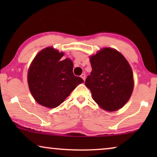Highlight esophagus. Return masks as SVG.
Returning <instances> with one entry per match:
<instances>
[{"instance_id": "34e87169", "label": "esophagus", "mask_w": 157, "mask_h": 157, "mask_svg": "<svg viewBox=\"0 0 157 157\" xmlns=\"http://www.w3.org/2000/svg\"><path fill=\"white\" fill-rule=\"evenodd\" d=\"M81 78H83V80L85 81V79H86V75L84 74H82L81 75Z\"/></svg>"}]
</instances>
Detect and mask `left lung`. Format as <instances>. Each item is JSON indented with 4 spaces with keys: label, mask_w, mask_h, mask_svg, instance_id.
I'll use <instances>...</instances> for the list:
<instances>
[{
    "label": "left lung",
    "mask_w": 157,
    "mask_h": 157,
    "mask_svg": "<svg viewBox=\"0 0 157 157\" xmlns=\"http://www.w3.org/2000/svg\"><path fill=\"white\" fill-rule=\"evenodd\" d=\"M92 71L85 84L101 108L108 111L121 109L132 96L134 75L126 58L114 48L105 47L90 56Z\"/></svg>",
    "instance_id": "left-lung-1"
}]
</instances>
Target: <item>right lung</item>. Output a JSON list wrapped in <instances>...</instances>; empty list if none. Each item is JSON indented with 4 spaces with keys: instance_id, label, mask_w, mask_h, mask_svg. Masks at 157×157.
Returning a JSON list of instances; mask_svg holds the SVG:
<instances>
[{
    "instance_id": "right-lung-1",
    "label": "right lung",
    "mask_w": 157,
    "mask_h": 157,
    "mask_svg": "<svg viewBox=\"0 0 157 157\" xmlns=\"http://www.w3.org/2000/svg\"><path fill=\"white\" fill-rule=\"evenodd\" d=\"M63 55L53 47H46L36 54L28 70L30 92L38 104L46 108L59 106L83 83L81 77L74 76L71 60L61 59Z\"/></svg>"
}]
</instances>
